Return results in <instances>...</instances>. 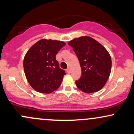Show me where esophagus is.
<instances>
[{
    "label": "esophagus",
    "instance_id": "1",
    "mask_svg": "<svg viewBox=\"0 0 134 134\" xmlns=\"http://www.w3.org/2000/svg\"><path fill=\"white\" fill-rule=\"evenodd\" d=\"M66 71H67V73H70V68H68L66 70Z\"/></svg>",
    "mask_w": 134,
    "mask_h": 134
}]
</instances>
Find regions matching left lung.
<instances>
[{
  "mask_svg": "<svg viewBox=\"0 0 134 134\" xmlns=\"http://www.w3.org/2000/svg\"><path fill=\"white\" fill-rule=\"evenodd\" d=\"M80 62L82 76L76 81L77 87L86 93L99 91L108 79L111 58L102 44L90 36L75 38L68 43Z\"/></svg>",
  "mask_w": 134,
  "mask_h": 134,
  "instance_id": "1",
  "label": "left lung"
}]
</instances>
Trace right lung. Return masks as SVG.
I'll return each instance as SVG.
<instances>
[{"mask_svg":"<svg viewBox=\"0 0 134 134\" xmlns=\"http://www.w3.org/2000/svg\"><path fill=\"white\" fill-rule=\"evenodd\" d=\"M65 44L64 41L42 39L26 53L23 60L24 73L35 91L49 94L61 85L65 72L59 67L56 55Z\"/></svg>","mask_w":134,"mask_h":134,"instance_id":"1","label":"right lung"}]
</instances>
